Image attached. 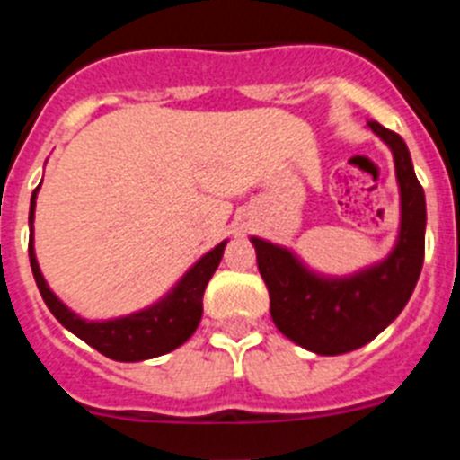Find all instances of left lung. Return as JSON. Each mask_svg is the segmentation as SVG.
Listing matches in <instances>:
<instances>
[{
  "label": "left lung",
  "instance_id": "left-lung-1",
  "mask_svg": "<svg viewBox=\"0 0 460 460\" xmlns=\"http://www.w3.org/2000/svg\"><path fill=\"white\" fill-rule=\"evenodd\" d=\"M368 128L392 152L401 200L396 242L385 258L332 276L308 267L288 246L251 237L276 329L315 355H343L376 339L405 308L424 265L426 198L408 145L377 121H368Z\"/></svg>",
  "mask_w": 460,
  "mask_h": 460
}]
</instances>
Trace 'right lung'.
Wrapping results in <instances>:
<instances>
[{"instance_id":"add662e5","label":"right lung","mask_w":460,"mask_h":460,"mask_svg":"<svg viewBox=\"0 0 460 460\" xmlns=\"http://www.w3.org/2000/svg\"><path fill=\"white\" fill-rule=\"evenodd\" d=\"M39 189L40 184L31 193L30 202V265L40 296H43V302L50 308L52 315L71 334H75L84 343L92 345L93 350H99L101 355L115 361L154 359V357H161L184 345L195 334L198 324H200L202 295H205L207 283L214 276L217 267L221 265L227 239H223L214 249L207 251L202 258L195 260L193 265L184 271V276L164 296H158L156 302L149 304V306L128 313V315H119V318L87 320L75 311H71L50 290L46 276H43L39 267V260H36L34 211Z\"/></svg>"}]
</instances>
